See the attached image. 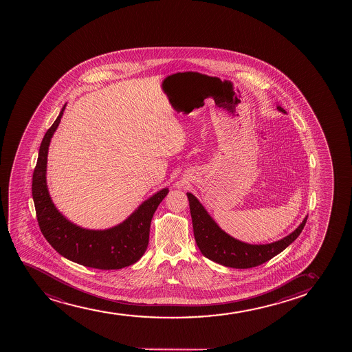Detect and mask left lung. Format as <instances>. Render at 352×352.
Instances as JSON below:
<instances>
[{"label": "left lung", "mask_w": 352, "mask_h": 352, "mask_svg": "<svg viewBox=\"0 0 352 352\" xmlns=\"http://www.w3.org/2000/svg\"><path fill=\"white\" fill-rule=\"evenodd\" d=\"M277 109L285 113V110L280 107H277ZM186 196L189 198L195 241L197 247L206 258L222 264L224 267L250 269L270 261L298 237L307 221V217H305L302 224L292 234L280 241L263 245H252L237 241L226 234L208 214L194 195L186 192Z\"/></svg>", "instance_id": "8db88e82"}]
</instances>
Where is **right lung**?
<instances>
[{"label": "right lung", "instance_id": "add662e5", "mask_svg": "<svg viewBox=\"0 0 352 352\" xmlns=\"http://www.w3.org/2000/svg\"><path fill=\"white\" fill-rule=\"evenodd\" d=\"M65 108V105L42 140L32 174V199L41 232L60 255L85 267L101 270L129 267L146 252L151 219L169 190L158 191L142 203L129 219L108 230H87L69 222L54 206L45 183L49 143Z\"/></svg>", "mask_w": 352, "mask_h": 352}]
</instances>
